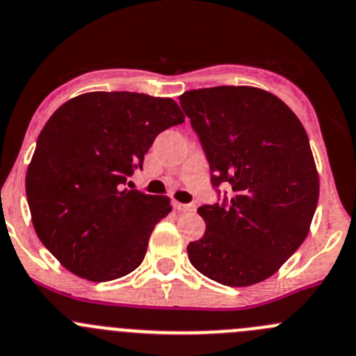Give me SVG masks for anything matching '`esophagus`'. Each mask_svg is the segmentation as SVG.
I'll return each instance as SVG.
<instances>
[{"label":"esophagus","mask_w":356,"mask_h":356,"mask_svg":"<svg viewBox=\"0 0 356 356\" xmlns=\"http://www.w3.org/2000/svg\"><path fill=\"white\" fill-rule=\"evenodd\" d=\"M174 209L179 210V212H195L196 205H195V203H179V202H174Z\"/></svg>","instance_id":"34e87169"}]
</instances>
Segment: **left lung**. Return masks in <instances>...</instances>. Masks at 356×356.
<instances>
[{
  "instance_id": "obj_1",
  "label": "left lung",
  "mask_w": 356,
  "mask_h": 356,
  "mask_svg": "<svg viewBox=\"0 0 356 356\" xmlns=\"http://www.w3.org/2000/svg\"><path fill=\"white\" fill-rule=\"evenodd\" d=\"M179 101L219 196L198 209L207 227L188 245L189 261L217 284H259L301 247L315 216L320 184L305 127L254 86L200 88ZM220 184L232 188L222 202Z\"/></svg>"
}]
</instances>
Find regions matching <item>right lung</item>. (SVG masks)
Returning a JSON list of instances; mask_svg holds the SVG:
<instances>
[{
    "label": "right lung",
    "instance_id": "right-lung-1",
    "mask_svg": "<svg viewBox=\"0 0 356 356\" xmlns=\"http://www.w3.org/2000/svg\"><path fill=\"white\" fill-rule=\"evenodd\" d=\"M184 122L172 99L90 92L62 104L41 130L26 193L41 243L64 268L90 282L132 273L167 196L129 182L156 136Z\"/></svg>",
    "mask_w": 356,
    "mask_h": 356
}]
</instances>
